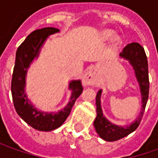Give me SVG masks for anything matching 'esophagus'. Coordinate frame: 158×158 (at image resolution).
I'll return each instance as SVG.
<instances>
[{"label":"esophagus","mask_w":158,"mask_h":158,"mask_svg":"<svg viewBox=\"0 0 158 158\" xmlns=\"http://www.w3.org/2000/svg\"><path fill=\"white\" fill-rule=\"evenodd\" d=\"M97 81L96 75V70L93 67H90L85 73L83 78L84 85H94Z\"/></svg>","instance_id":"obj_1"}]
</instances>
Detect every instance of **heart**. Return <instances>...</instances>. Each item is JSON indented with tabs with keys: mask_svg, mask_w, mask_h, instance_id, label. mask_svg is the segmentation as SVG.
I'll return each mask as SVG.
<instances>
[{
	"mask_svg": "<svg viewBox=\"0 0 158 158\" xmlns=\"http://www.w3.org/2000/svg\"><path fill=\"white\" fill-rule=\"evenodd\" d=\"M114 35V33L112 30H105L103 31L102 35V37L104 40H108L112 39Z\"/></svg>",
	"mask_w": 158,
	"mask_h": 158,
	"instance_id": "heart-1",
	"label": "heart"
}]
</instances>
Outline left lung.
Returning <instances> with one entry per match:
<instances>
[{"label":"left lung","mask_w":158,"mask_h":158,"mask_svg":"<svg viewBox=\"0 0 158 158\" xmlns=\"http://www.w3.org/2000/svg\"><path fill=\"white\" fill-rule=\"evenodd\" d=\"M119 57L129 61L135 71V75L138 81L141 96V108L139 115L129 125H117L111 123L103 115L101 103V96L102 89L96 94V118L94 121V127L98 135L106 141H115L129 135L134 132L139 126L146 108L149 95V78H148V62L146 55L139 43L133 42L127 45L119 54Z\"/></svg>","instance_id":"8db88e82"}]
</instances>
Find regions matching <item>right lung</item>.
Returning <instances> with one entry per match:
<instances>
[{
    "instance_id": "add662e5",
    "label": "right lung",
    "mask_w": 158,
    "mask_h": 158,
    "mask_svg": "<svg viewBox=\"0 0 158 158\" xmlns=\"http://www.w3.org/2000/svg\"><path fill=\"white\" fill-rule=\"evenodd\" d=\"M59 33L55 28H44L35 30L28 35L16 52L15 66L12 79V96L14 107L19 117L29 125L40 131H52L65 122L73 106L83 91L79 79L71 80L69 89L72 91L69 103L58 112L47 113L37 109L25 93L28 69L35 59L39 57L40 50L49 36Z\"/></svg>"
}]
</instances>
